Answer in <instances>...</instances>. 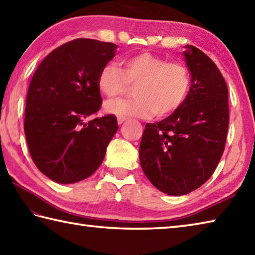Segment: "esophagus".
Instances as JSON below:
<instances>
[{
  "mask_svg": "<svg viewBox=\"0 0 255 255\" xmlns=\"http://www.w3.org/2000/svg\"><path fill=\"white\" fill-rule=\"evenodd\" d=\"M126 121H127V118H125V117H118L117 118V122H118L119 125H122L124 122H126Z\"/></svg>",
  "mask_w": 255,
  "mask_h": 255,
  "instance_id": "1",
  "label": "esophagus"
}]
</instances>
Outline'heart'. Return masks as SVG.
I'll return each mask as SVG.
<instances>
[{
  "label": "heart",
  "mask_w": 255,
  "mask_h": 255,
  "mask_svg": "<svg viewBox=\"0 0 255 255\" xmlns=\"http://www.w3.org/2000/svg\"><path fill=\"white\" fill-rule=\"evenodd\" d=\"M122 69L107 64L98 75L97 86L109 101L123 96L129 85L136 86L132 101L106 105L105 111L119 117H164L176 112L190 88V73L186 65L150 53L129 55L121 61Z\"/></svg>",
  "instance_id": "obj_1"
}]
</instances>
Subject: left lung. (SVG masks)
<instances>
[{"instance_id":"obj_1","label":"left lung","mask_w":255,"mask_h":255,"mask_svg":"<svg viewBox=\"0 0 255 255\" xmlns=\"http://www.w3.org/2000/svg\"><path fill=\"white\" fill-rule=\"evenodd\" d=\"M182 55L191 75L187 97L170 116L146 124L139 147L146 177L169 196L196 190L212 176L229 126L228 87L217 65L192 45Z\"/></svg>"}]
</instances>
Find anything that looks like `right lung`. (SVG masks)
<instances>
[{"mask_svg": "<svg viewBox=\"0 0 255 255\" xmlns=\"http://www.w3.org/2000/svg\"><path fill=\"white\" fill-rule=\"evenodd\" d=\"M116 44L77 38L49 53L29 84L24 131L31 157L51 180L75 183L97 170L118 130L114 115L97 117L102 68L114 58Z\"/></svg>", "mask_w": 255, "mask_h": 255, "instance_id": "add662e5", "label": "right lung"}]
</instances>
